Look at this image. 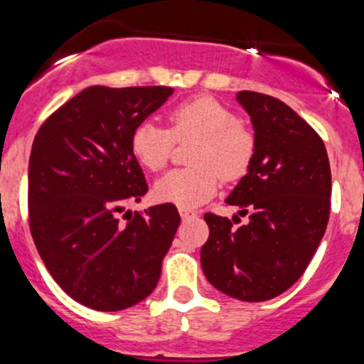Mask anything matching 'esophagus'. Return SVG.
<instances>
[{"instance_id":"obj_1","label":"esophagus","mask_w":364,"mask_h":364,"mask_svg":"<svg viewBox=\"0 0 364 364\" xmlns=\"http://www.w3.org/2000/svg\"><path fill=\"white\" fill-rule=\"evenodd\" d=\"M179 215H181V218H193L197 217V211L196 210H190V208H179Z\"/></svg>"}]
</instances>
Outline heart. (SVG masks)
Wrapping results in <instances>:
<instances>
[{"label":"heart","mask_w":364,"mask_h":364,"mask_svg":"<svg viewBox=\"0 0 364 364\" xmlns=\"http://www.w3.org/2000/svg\"><path fill=\"white\" fill-rule=\"evenodd\" d=\"M168 129L144 121L133 129V156L147 171L168 164L176 142L196 140L190 154L193 167L168 172L154 186L160 200L179 208L199 206L211 199L224 181H238L249 172L256 153L254 133L220 101L199 96L168 112Z\"/></svg>","instance_id":"b5f03b06"}]
</instances>
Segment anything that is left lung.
<instances>
[{"mask_svg": "<svg viewBox=\"0 0 364 364\" xmlns=\"http://www.w3.org/2000/svg\"><path fill=\"white\" fill-rule=\"evenodd\" d=\"M236 101L250 115L256 153L225 203L249 222L235 228L236 217L204 215L210 236L200 267L222 294L263 302L297 283L318 249L329 222L331 167L318 133L283 101L250 90Z\"/></svg>", "mask_w": 364, "mask_h": 364, "instance_id": "obj_1", "label": "left lung"}]
</instances>
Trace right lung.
<instances>
[{
	"label": "right lung",
	"instance_id": "1",
	"mask_svg": "<svg viewBox=\"0 0 364 364\" xmlns=\"http://www.w3.org/2000/svg\"><path fill=\"white\" fill-rule=\"evenodd\" d=\"M172 92L88 87L46 119L31 146L28 211L35 247L58 287L96 311L132 308L156 288L181 222L171 203L122 214L147 193L129 146L133 129Z\"/></svg>",
	"mask_w": 364,
	"mask_h": 364
}]
</instances>
